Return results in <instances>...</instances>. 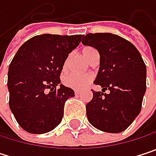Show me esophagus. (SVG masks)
<instances>
[{"instance_id":"1","label":"esophagus","mask_w":156,"mask_h":156,"mask_svg":"<svg viewBox=\"0 0 156 156\" xmlns=\"http://www.w3.org/2000/svg\"><path fill=\"white\" fill-rule=\"evenodd\" d=\"M74 92H75V95H79L80 93H81V91L80 90H78V89H76V90H74Z\"/></svg>"}]
</instances>
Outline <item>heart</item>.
<instances>
[{"label":"heart","mask_w":156,"mask_h":156,"mask_svg":"<svg viewBox=\"0 0 156 156\" xmlns=\"http://www.w3.org/2000/svg\"><path fill=\"white\" fill-rule=\"evenodd\" d=\"M97 54H98V51L96 50V48L92 47H85L82 49V55L88 62H91L95 55ZM68 62H69V58H67L64 62V65H63L64 69H67ZM92 80H93V75L90 73L83 74V75L68 74V75H65L62 78L63 84L67 87L73 88V89H81L87 87Z\"/></svg>","instance_id":"heart-1"}]
</instances>
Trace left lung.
I'll return each mask as SVG.
<instances>
[{"instance_id": "obj_1", "label": "left lung", "mask_w": 156, "mask_h": 156, "mask_svg": "<svg viewBox=\"0 0 156 156\" xmlns=\"http://www.w3.org/2000/svg\"><path fill=\"white\" fill-rule=\"evenodd\" d=\"M82 43L98 49L99 71L94 83L101 91L93 92L86 106L88 122L98 130L120 133L139 115L146 89V67L130 41L112 33L82 35ZM108 89V94L103 93Z\"/></svg>"}]
</instances>
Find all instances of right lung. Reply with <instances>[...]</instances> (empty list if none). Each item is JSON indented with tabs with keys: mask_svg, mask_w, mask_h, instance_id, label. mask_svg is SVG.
Masks as SVG:
<instances>
[{
	"mask_svg": "<svg viewBox=\"0 0 156 156\" xmlns=\"http://www.w3.org/2000/svg\"><path fill=\"white\" fill-rule=\"evenodd\" d=\"M81 35L42 34L27 41L12 58L8 71L9 106L20 126L31 134H44L61 122L72 88L60 84L69 53Z\"/></svg>",
	"mask_w": 156,
	"mask_h": 156,
	"instance_id": "add662e5",
	"label": "right lung"
}]
</instances>
